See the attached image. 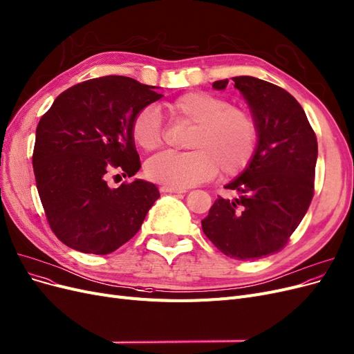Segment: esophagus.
I'll use <instances>...</instances> for the list:
<instances>
[{
    "label": "esophagus",
    "mask_w": 354,
    "mask_h": 354,
    "mask_svg": "<svg viewBox=\"0 0 354 354\" xmlns=\"http://www.w3.org/2000/svg\"><path fill=\"white\" fill-rule=\"evenodd\" d=\"M161 192L164 193H186V189H178V187H169V186H162Z\"/></svg>",
    "instance_id": "esophagus-1"
}]
</instances>
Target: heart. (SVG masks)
Returning <instances> with one entry per match:
<instances>
[{
    "label": "heart",
    "mask_w": 354,
    "mask_h": 354,
    "mask_svg": "<svg viewBox=\"0 0 354 354\" xmlns=\"http://www.w3.org/2000/svg\"><path fill=\"white\" fill-rule=\"evenodd\" d=\"M177 121L193 124L189 152H161L145 165L151 180L169 187L186 189L216 176H237L250 164L258 143V127L248 109L230 105L221 96L193 91L168 105ZM131 136L146 152L161 148L162 118L155 105L142 108L133 118Z\"/></svg>",
    "instance_id": "heart-1"
}]
</instances>
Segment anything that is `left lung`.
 <instances>
[{"label":"left lung","instance_id":"left-lung-1","mask_svg":"<svg viewBox=\"0 0 354 354\" xmlns=\"http://www.w3.org/2000/svg\"><path fill=\"white\" fill-rule=\"evenodd\" d=\"M233 82L256 121L258 143L248 168L225 186L239 198H218L202 230L224 254L252 261L281 250L308 212L318 142L293 95L252 76ZM227 84L216 80L212 88Z\"/></svg>","mask_w":354,"mask_h":354}]
</instances>
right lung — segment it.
<instances>
[{
	"mask_svg": "<svg viewBox=\"0 0 354 354\" xmlns=\"http://www.w3.org/2000/svg\"><path fill=\"white\" fill-rule=\"evenodd\" d=\"M155 86L126 76H104L68 88L36 127L33 171L54 234L66 246L93 254L117 250L135 236L160 198L136 178L111 189L108 174L140 169L131 123L161 100Z\"/></svg>",
	"mask_w": 354,
	"mask_h": 354,
	"instance_id": "add662e5",
	"label": "right lung"
}]
</instances>
